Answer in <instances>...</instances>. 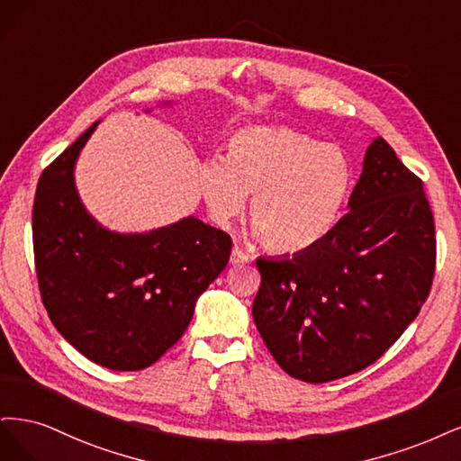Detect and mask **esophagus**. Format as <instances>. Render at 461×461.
Returning a JSON list of instances; mask_svg holds the SVG:
<instances>
[{
  "instance_id": "34e87169",
  "label": "esophagus",
  "mask_w": 461,
  "mask_h": 461,
  "mask_svg": "<svg viewBox=\"0 0 461 461\" xmlns=\"http://www.w3.org/2000/svg\"><path fill=\"white\" fill-rule=\"evenodd\" d=\"M249 260H250V257L247 255L245 250H241L240 247H235V249L231 250V257H230L231 266H243V264H247Z\"/></svg>"
}]
</instances>
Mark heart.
Listing matches in <instances>:
<instances>
[{
  "label": "heart",
  "instance_id": "obj_1",
  "mask_svg": "<svg viewBox=\"0 0 461 461\" xmlns=\"http://www.w3.org/2000/svg\"><path fill=\"white\" fill-rule=\"evenodd\" d=\"M354 182V162L343 147L287 126L237 130L228 158L211 157L201 168V193L216 224L228 226L252 197V226L279 255L325 240L343 216Z\"/></svg>",
  "mask_w": 461,
  "mask_h": 461
}]
</instances>
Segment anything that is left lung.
I'll use <instances>...</instances> for the list:
<instances>
[{"instance_id":"1","label":"left lung","mask_w":461,"mask_h":461,"mask_svg":"<svg viewBox=\"0 0 461 461\" xmlns=\"http://www.w3.org/2000/svg\"><path fill=\"white\" fill-rule=\"evenodd\" d=\"M333 231L291 258H258L260 337L294 379L358 374L420 314L437 268L435 218L421 177L383 138Z\"/></svg>"}]
</instances>
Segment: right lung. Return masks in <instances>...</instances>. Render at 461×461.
Instances as JSON below:
<instances>
[{
	"label": "right lung",
	"instance_id": "1",
	"mask_svg": "<svg viewBox=\"0 0 461 461\" xmlns=\"http://www.w3.org/2000/svg\"><path fill=\"white\" fill-rule=\"evenodd\" d=\"M97 122L41 172L32 209L41 303L92 362L138 371L172 348L199 294L226 268L231 237L197 218L140 235L103 230L74 189V162Z\"/></svg>",
	"mask_w": 461,
	"mask_h": 461
}]
</instances>
